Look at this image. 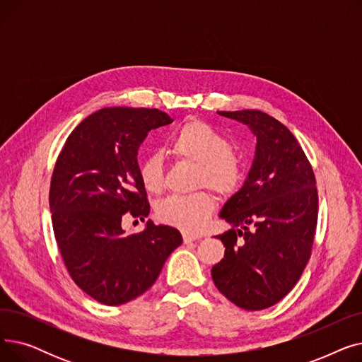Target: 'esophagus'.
<instances>
[{"label": "esophagus", "mask_w": 362, "mask_h": 362, "mask_svg": "<svg viewBox=\"0 0 362 362\" xmlns=\"http://www.w3.org/2000/svg\"><path fill=\"white\" fill-rule=\"evenodd\" d=\"M202 236L201 235H192L189 232H185L183 233V242L185 243H191V242H195V240H199Z\"/></svg>", "instance_id": "esophagus-1"}]
</instances>
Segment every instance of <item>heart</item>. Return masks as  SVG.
Here are the masks:
<instances>
[{
	"instance_id": "b5f03b06",
	"label": "heart",
	"mask_w": 362,
	"mask_h": 362,
	"mask_svg": "<svg viewBox=\"0 0 362 362\" xmlns=\"http://www.w3.org/2000/svg\"><path fill=\"white\" fill-rule=\"evenodd\" d=\"M176 158L197 164L195 185L208 186L220 195H232L245 176L242 160L230 149V142L218 130L202 120L186 122L170 139ZM141 180L146 191L157 194L164 186V164L158 152L141 163ZM216 210L214 197L199 191L191 195H171L157 205V217L187 232H198Z\"/></svg>"
}]
</instances>
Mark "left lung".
Segmentation results:
<instances>
[{
  "mask_svg": "<svg viewBox=\"0 0 362 362\" xmlns=\"http://www.w3.org/2000/svg\"><path fill=\"white\" fill-rule=\"evenodd\" d=\"M218 114L248 124L257 151L248 179L220 213L233 227L217 236L226 251L211 276L235 305L258 311L293 289L311 257L318 216L315 176L292 132L274 117L259 110Z\"/></svg>",
  "mask_w": 362,
  "mask_h": 362,
  "instance_id": "obj_1",
  "label": "left lung"
}]
</instances>
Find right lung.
Masks as SVG:
<instances>
[{"label":"right lung","instance_id":"obj_1","mask_svg":"<svg viewBox=\"0 0 362 362\" xmlns=\"http://www.w3.org/2000/svg\"><path fill=\"white\" fill-rule=\"evenodd\" d=\"M173 123L157 108L108 107L70 133L51 177L52 229L66 269L104 305H122L146 292L182 243L175 227L148 221L126 235V217L144 220L149 202L138 148L148 132Z\"/></svg>","mask_w":362,"mask_h":362}]
</instances>
